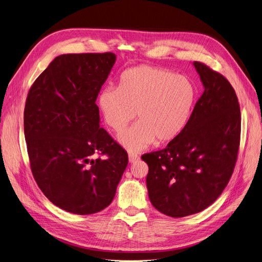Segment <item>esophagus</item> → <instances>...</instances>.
<instances>
[{
  "mask_svg": "<svg viewBox=\"0 0 262 262\" xmlns=\"http://www.w3.org/2000/svg\"><path fill=\"white\" fill-rule=\"evenodd\" d=\"M128 159H129V162H136V161H138L139 159H140V157L137 155L136 153H129L128 154Z\"/></svg>",
  "mask_w": 262,
  "mask_h": 262,
  "instance_id": "1",
  "label": "esophagus"
}]
</instances>
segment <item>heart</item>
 I'll return each mask as SVG.
<instances>
[{"label":"heart","mask_w":262,"mask_h":262,"mask_svg":"<svg viewBox=\"0 0 262 262\" xmlns=\"http://www.w3.org/2000/svg\"><path fill=\"white\" fill-rule=\"evenodd\" d=\"M196 89L188 77L167 69L137 66L124 71L118 88L106 87L99 95V108L106 125L129 150H141L157 141L166 143L180 135L189 121Z\"/></svg>","instance_id":"1"}]
</instances>
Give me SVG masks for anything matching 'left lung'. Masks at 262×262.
Wrapping results in <instances>:
<instances>
[{"label": "left lung", "instance_id": "8db88e82", "mask_svg": "<svg viewBox=\"0 0 262 262\" xmlns=\"http://www.w3.org/2000/svg\"><path fill=\"white\" fill-rule=\"evenodd\" d=\"M204 85L187 125L166 148L144 154L146 186L154 207L172 217L203 211L227 186L241 135L237 94L221 73L193 62Z\"/></svg>", "mask_w": 262, "mask_h": 262}]
</instances>
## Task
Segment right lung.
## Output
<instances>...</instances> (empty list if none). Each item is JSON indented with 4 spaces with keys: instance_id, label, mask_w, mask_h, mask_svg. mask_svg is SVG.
Here are the masks:
<instances>
[{
    "instance_id": "obj_1",
    "label": "right lung",
    "mask_w": 262,
    "mask_h": 262,
    "mask_svg": "<svg viewBox=\"0 0 262 262\" xmlns=\"http://www.w3.org/2000/svg\"><path fill=\"white\" fill-rule=\"evenodd\" d=\"M114 53L64 54L32 85L24 108L31 170L57 207L92 214L113 202L128 155L100 126L95 101Z\"/></svg>"
}]
</instances>
